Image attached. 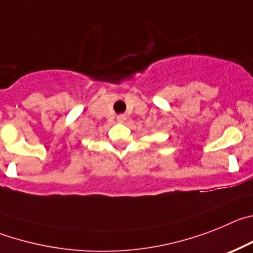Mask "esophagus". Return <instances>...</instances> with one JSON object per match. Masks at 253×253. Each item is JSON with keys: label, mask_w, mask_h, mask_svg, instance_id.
I'll list each match as a JSON object with an SVG mask.
<instances>
[{"label": "esophagus", "mask_w": 253, "mask_h": 253, "mask_svg": "<svg viewBox=\"0 0 253 253\" xmlns=\"http://www.w3.org/2000/svg\"><path fill=\"white\" fill-rule=\"evenodd\" d=\"M126 120H127L126 115H118L117 116V121L120 122V124H124V122L126 121Z\"/></svg>", "instance_id": "1"}]
</instances>
